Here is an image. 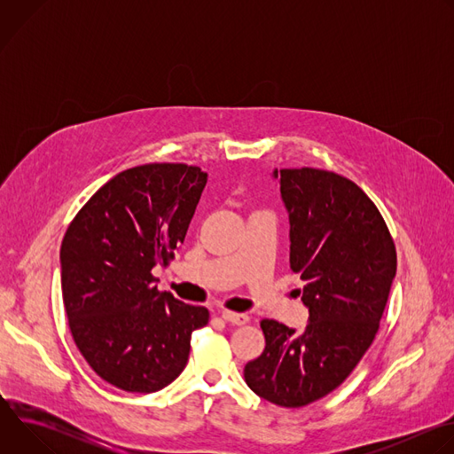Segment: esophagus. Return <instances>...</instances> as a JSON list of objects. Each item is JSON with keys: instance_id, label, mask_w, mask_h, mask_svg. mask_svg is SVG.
Here are the masks:
<instances>
[{"instance_id": "obj_1", "label": "esophagus", "mask_w": 454, "mask_h": 454, "mask_svg": "<svg viewBox=\"0 0 454 454\" xmlns=\"http://www.w3.org/2000/svg\"><path fill=\"white\" fill-rule=\"evenodd\" d=\"M223 319L228 321V323H233V325H246V323L249 321V316L244 314V312H231V310H223L221 312Z\"/></svg>"}]
</instances>
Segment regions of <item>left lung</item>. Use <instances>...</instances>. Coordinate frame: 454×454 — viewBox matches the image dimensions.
<instances>
[{"mask_svg":"<svg viewBox=\"0 0 454 454\" xmlns=\"http://www.w3.org/2000/svg\"><path fill=\"white\" fill-rule=\"evenodd\" d=\"M291 270L303 280L309 323L301 333L262 319L266 348L244 366L251 390L277 406L325 397L370 348L397 271L394 239L366 193L319 168H282Z\"/></svg>","mask_w":454,"mask_h":454,"instance_id":"obj_1","label":"left lung"}]
</instances>
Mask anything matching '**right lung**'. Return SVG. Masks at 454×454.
Returning <instances> with one entry per match:
<instances>
[{"label":"right lung","mask_w":454,"mask_h":454,"mask_svg":"<svg viewBox=\"0 0 454 454\" xmlns=\"http://www.w3.org/2000/svg\"><path fill=\"white\" fill-rule=\"evenodd\" d=\"M207 172L184 163L127 168L98 188L67 230L60 286L74 341L98 377L153 394L186 366L190 336L208 309L160 293L201 200Z\"/></svg>","instance_id":"right-lung-1"}]
</instances>
